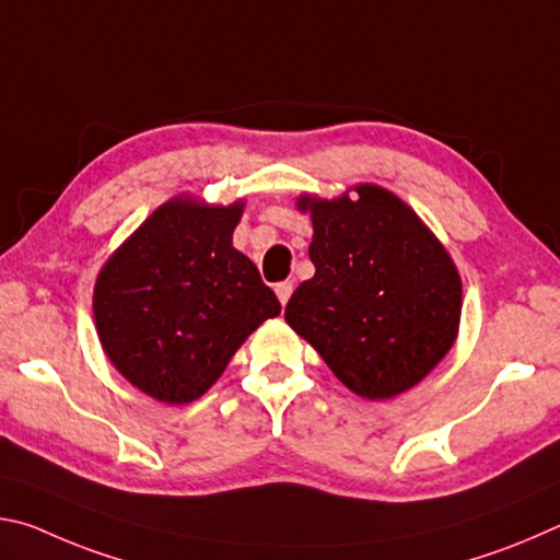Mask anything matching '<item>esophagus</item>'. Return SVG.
<instances>
[{
    "label": "esophagus",
    "instance_id": "1",
    "mask_svg": "<svg viewBox=\"0 0 560 560\" xmlns=\"http://www.w3.org/2000/svg\"><path fill=\"white\" fill-rule=\"evenodd\" d=\"M291 293H293V283H291V281L277 283V296H279V301H281V306H287L289 299H291Z\"/></svg>",
    "mask_w": 560,
    "mask_h": 560
}]
</instances>
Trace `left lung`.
<instances>
[{
    "label": "left lung",
    "mask_w": 560,
    "mask_h": 560,
    "mask_svg": "<svg viewBox=\"0 0 560 560\" xmlns=\"http://www.w3.org/2000/svg\"><path fill=\"white\" fill-rule=\"evenodd\" d=\"M314 279L287 320L336 377L368 400L410 390L457 338L462 281L450 254L410 207L375 185L340 200H308Z\"/></svg>",
    "instance_id": "left-lung-1"
}]
</instances>
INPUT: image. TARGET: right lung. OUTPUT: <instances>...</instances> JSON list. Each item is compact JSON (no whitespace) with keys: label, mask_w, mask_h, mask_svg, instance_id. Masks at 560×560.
Segmentation results:
<instances>
[{"label":"right lung","mask_w":560,"mask_h":560,"mask_svg":"<svg viewBox=\"0 0 560 560\" xmlns=\"http://www.w3.org/2000/svg\"><path fill=\"white\" fill-rule=\"evenodd\" d=\"M242 205L170 200L113 254L93 291L110 363L167 405L210 390L246 336L281 314L252 259L232 246Z\"/></svg>","instance_id":"1"}]
</instances>
